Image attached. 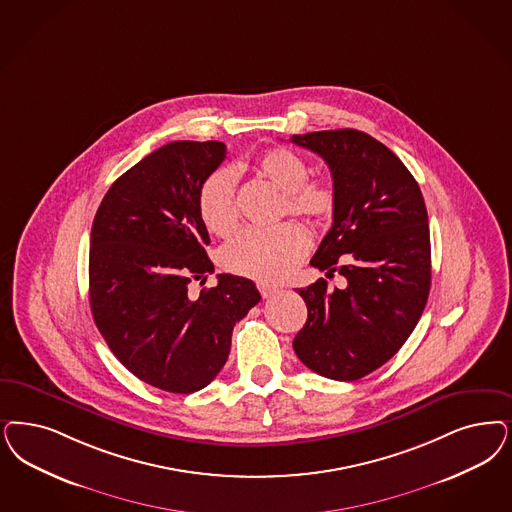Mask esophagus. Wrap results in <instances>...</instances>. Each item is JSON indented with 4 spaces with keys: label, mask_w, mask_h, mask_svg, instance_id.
Wrapping results in <instances>:
<instances>
[{
    "label": "esophagus",
    "mask_w": 512,
    "mask_h": 512,
    "mask_svg": "<svg viewBox=\"0 0 512 512\" xmlns=\"http://www.w3.org/2000/svg\"><path fill=\"white\" fill-rule=\"evenodd\" d=\"M257 287H259V293H261V297H263V299H268V297H272V295H276V293H278V287L268 285V283H259Z\"/></svg>",
    "instance_id": "1"
}]
</instances>
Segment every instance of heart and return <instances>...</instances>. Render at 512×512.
I'll return each mask as SVG.
<instances>
[{
  "label": "heart",
  "mask_w": 512,
  "mask_h": 512,
  "mask_svg": "<svg viewBox=\"0 0 512 512\" xmlns=\"http://www.w3.org/2000/svg\"><path fill=\"white\" fill-rule=\"evenodd\" d=\"M255 172L283 193L282 213L310 225L327 221L336 210L335 183L327 177H308L306 160L285 147H274L255 160ZM200 217L210 232L229 236L238 227V200L232 170L215 172L200 193ZM310 238L304 230L283 223L274 229H247L221 251L223 266L257 282H280L306 255Z\"/></svg>",
  "instance_id": "heart-1"
}]
</instances>
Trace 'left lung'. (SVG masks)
<instances>
[{"instance_id": "1", "label": "left lung", "mask_w": 512, "mask_h": 512, "mask_svg": "<svg viewBox=\"0 0 512 512\" xmlns=\"http://www.w3.org/2000/svg\"><path fill=\"white\" fill-rule=\"evenodd\" d=\"M327 162L338 202L310 265L346 287L299 289L308 319L293 350L325 378L353 382L401 350L431 287V244L422 191L405 164L369 134L342 128L291 138Z\"/></svg>"}]
</instances>
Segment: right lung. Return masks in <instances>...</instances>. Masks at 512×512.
I'll return each instance as SVG.
<instances>
[{"label":"right lung","instance_id":"add662e5","mask_svg":"<svg viewBox=\"0 0 512 512\" xmlns=\"http://www.w3.org/2000/svg\"><path fill=\"white\" fill-rule=\"evenodd\" d=\"M227 157L221 141H172L124 172L90 232L89 300L107 346L145 384L194 393L223 369L234 325L261 300L247 278L219 274L200 217L206 179Z\"/></svg>","mask_w":512,"mask_h":512}]
</instances>
